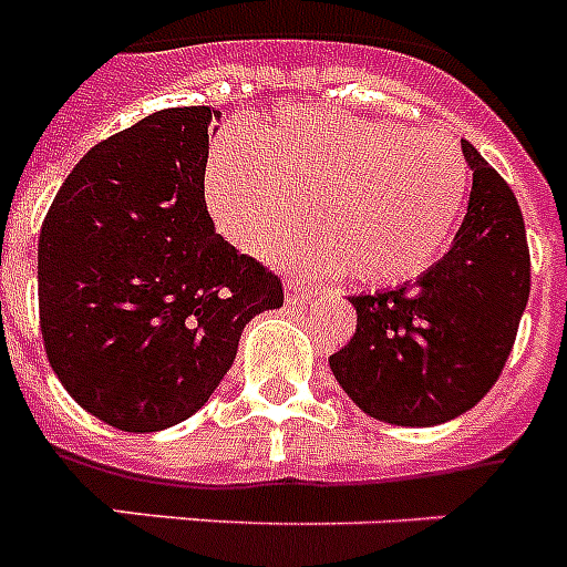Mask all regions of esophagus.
Instances as JSON below:
<instances>
[{"label": "esophagus", "mask_w": 567, "mask_h": 567, "mask_svg": "<svg viewBox=\"0 0 567 567\" xmlns=\"http://www.w3.org/2000/svg\"><path fill=\"white\" fill-rule=\"evenodd\" d=\"M311 293H315V288L302 276H285V297H288V302H306Z\"/></svg>", "instance_id": "34e87169"}]
</instances>
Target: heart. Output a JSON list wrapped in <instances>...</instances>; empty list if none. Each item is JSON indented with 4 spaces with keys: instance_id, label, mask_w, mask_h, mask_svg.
<instances>
[{
    "instance_id": "heart-1",
    "label": "heart",
    "mask_w": 567,
    "mask_h": 567,
    "mask_svg": "<svg viewBox=\"0 0 567 567\" xmlns=\"http://www.w3.org/2000/svg\"><path fill=\"white\" fill-rule=\"evenodd\" d=\"M468 165L443 133L329 107H279L274 122L215 140L204 200L220 236L308 268H347L358 282L399 285L449 247L466 204Z\"/></svg>"
}]
</instances>
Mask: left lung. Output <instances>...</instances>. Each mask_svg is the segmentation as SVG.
<instances>
[{
	"mask_svg": "<svg viewBox=\"0 0 567 567\" xmlns=\"http://www.w3.org/2000/svg\"><path fill=\"white\" fill-rule=\"evenodd\" d=\"M472 195L451 250L416 282L352 297L355 334L329 358L367 416L440 425L498 381L530 297V250L507 179L463 140Z\"/></svg>",
	"mask_w": 567,
	"mask_h": 567,
	"instance_id": "1",
	"label": "left lung"
}]
</instances>
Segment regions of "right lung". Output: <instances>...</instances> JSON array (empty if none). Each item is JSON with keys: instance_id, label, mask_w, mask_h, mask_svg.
<instances>
[{"instance_id": "right-lung-1", "label": "right lung", "mask_w": 567, "mask_h": 567, "mask_svg": "<svg viewBox=\"0 0 567 567\" xmlns=\"http://www.w3.org/2000/svg\"><path fill=\"white\" fill-rule=\"evenodd\" d=\"M212 107H168L99 142L40 229L37 297L52 370L101 422L151 434L206 404L282 279L215 233Z\"/></svg>"}]
</instances>
